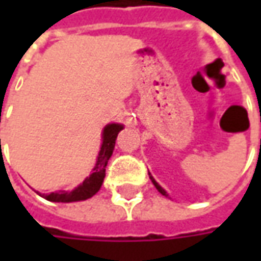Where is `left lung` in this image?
I'll use <instances>...</instances> for the list:
<instances>
[{"label":"left lung","instance_id":"obj_1","mask_svg":"<svg viewBox=\"0 0 261 261\" xmlns=\"http://www.w3.org/2000/svg\"><path fill=\"white\" fill-rule=\"evenodd\" d=\"M149 179H151V181H152V183H153V186L156 187V190H158V192L161 193V194H164V196H168V194H166V192H165V190H164V189H162V187L159 186L158 183L155 181V179H153V177H152V176H151V175H149Z\"/></svg>","mask_w":261,"mask_h":261}]
</instances>
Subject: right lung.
<instances>
[{"instance_id":"right-lung-1","label":"right lung","mask_w":261,"mask_h":261,"mask_svg":"<svg viewBox=\"0 0 261 261\" xmlns=\"http://www.w3.org/2000/svg\"><path fill=\"white\" fill-rule=\"evenodd\" d=\"M121 130H123V124H117V123L108 124L103 128L102 147H100V151L97 155L96 165H95L93 172L89 175V177H86L85 180L82 181V185L75 187L72 192H56L50 193V194H43V196L40 194V196L44 197L48 201L54 202L82 201V200H88L92 196H95L102 187L103 179L106 176L108 161L113 153L116 138Z\"/></svg>"}]
</instances>
